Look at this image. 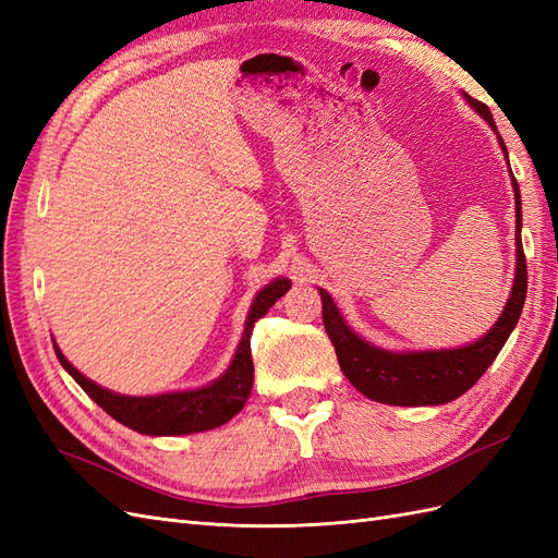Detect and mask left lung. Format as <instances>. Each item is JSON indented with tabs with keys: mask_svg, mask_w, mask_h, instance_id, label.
<instances>
[{
	"mask_svg": "<svg viewBox=\"0 0 558 558\" xmlns=\"http://www.w3.org/2000/svg\"><path fill=\"white\" fill-rule=\"evenodd\" d=\"M465 102L475 109L484 121L496 132L498 144L508 160V148L500 140L494 116L486 105L465 95ZM510 167V160H508ZM512 177V174H510ZM514 191V211H517V267L514 283L505 310L498 316L492 330L484 332L480 340L456 349H428V351H391L369 344L361 335L353 332L328 291L318 289L320 302H324V326L335 347L337 361L344 377L359 388V391L384 404H398V408H421V404H445L468 388L477 384V379L486 373L498 356V351L508 342L510 332L514 330L517 320L526 300V256L521 246V195L519 183L512 177Z\"/></svg>",
	"mask_w": 558,
	"mask_h": 558,
	"instance_id": "left-lung-1",
	"label": "left lung"
}]
</instances>
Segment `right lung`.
<instances>
[{
    "instance_id": "right-lung-1",
    "label": "right lung",
    "mask_w": 558,
    "mask_h": 558,
    "mask_svg": "<svg viewBox=\"0 0 558 558\" xmlns=\"http://www.w3.org/2000/svg\"><path fill=\"white\" fill-rule=\"evenodd\" d=\"M289 289L291 281L286 277H277L275 281L263 286L258 295L251 302L242 340L226 373L211 384L191 388V391H172L160 396L116 393L105 386L95 384L86 375H81L78 369L64 359V353L56 342L53 349L60 365L76 379V384L99 404V408L118 421V424H123L142 435H191L211 430L228 424V421L234 414H240V410L246 404L253 386V324H256L260 316H265L267 310Z\"/></svg>"
}]
</instances>
